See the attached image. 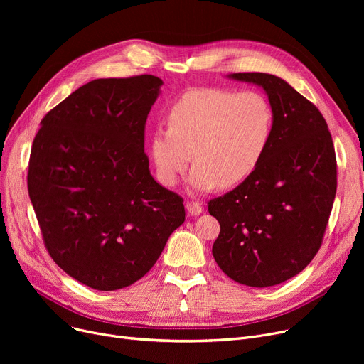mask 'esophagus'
Here are the masks:
<instances>
[{"label": "esophagus", "mask_w": 364, "mask_h": 364, "mask_svg": "<svg viewBox=\"0 0 364 364\" xmlns=\"http://www.w3.org/2000/svg\"><path fill=\"white\" fill-rule=\"evenodd\" d=\"M186 208H187V214L188 215H199V214L203 213L202 205L198 203V202H187Z\"/></svg>", "instance_id": "obj_1"}]
</instances>
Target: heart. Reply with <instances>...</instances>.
<instances>
[{
	"mask_svg": "<svg viewBox=\"0 0 364 364\" xmlns=\"http://www.w3.org/2000/svg\"><path fill=\"white\" fill-rule=\"evenodd\" d=\"M273 122L272 105L258 91L190 90L169 109L168 128L158 127L151 134L158 177L165 186H174L193 158V188L233 187L259 165Z\"/></svg>",
	"mask_w": 364,
	"mask_h": 364,
	"instance_id": "obj_1",
	"label": "heart"
}]
</instances>
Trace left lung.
Returning <instances> with one entry per match:
<instances>
[{"label": "left lung", "mask_w": 364, "mask_h": 364, "mask_svg": "<svg viewBox=\"0 0 364 364\" xmlns=\"http://www.w3.org/2000/svg\"><path fill=\"white\" fill-rule=\"evenodd\" d=\"M230 78L264 88L273 109V134L252 174L211 199L220 223L213 255L237 283L267 288L296 276L318 252L336 195V156L320 110L270 73Z\"/></svg>", "instance_id": "8db88e82"}]
</instances>
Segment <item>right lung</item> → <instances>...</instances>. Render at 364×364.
I'll return each mask as SVG.
<instances>
[{
	"mask_svg": "<svg viewBox=\"0 0 364 364\" xmlns=\"http://www.w3.org/2000/svg\"><path fill=\"white\" fill-rule=\"evenodd\" d=\"M162 80H94L53 107L32 143L28 190L53 261L97 291L141 279L184 223L183 198L158 184L144 153Z\"/></svg>",
	"mask_w": 364,
	"mask_h": 364,
	"instance_id": "right-lung-1",
	"label": "right lung"
}]
</instances>
